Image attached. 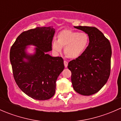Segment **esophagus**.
<instances>
[{
  "instance_id": "obj_1",
  "label": "esophagus",
  "mask_w": 121,
  "mask_h": 121,
  "mask_svg": "<svg viewBox=\"0 0 121 121\" xmlns=\"http://www.w3.org/2000/svg\"><path fill=\"white\" fill-rule=\"evenodd\" d=\"M64 66H65V68L67 67L68 66V62L67 61H64Z\"/></svg>"
}]
</instances>
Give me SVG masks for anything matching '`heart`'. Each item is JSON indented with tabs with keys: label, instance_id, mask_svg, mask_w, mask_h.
I'll return each instance as SVG.
<instances>
[{
	"label": "heart",
	"instance_id": "b5f03b06",
	"mask_svg": "<svg viewBox=\"0 0 121 121\" xmlns=\"http://www.w3.org/2000/svg\"><path fill=\"white\" fill-rule=\"evenodd\" d=\"M88 42V36L85 33L64 30L58 35L57 41L52 42V47L56 54L60 53L64 47V53L68 57L77 58L84 53Z\"/></svg>",
	"mask_w": 121,
	"mask_h": 121
}]
</instances>
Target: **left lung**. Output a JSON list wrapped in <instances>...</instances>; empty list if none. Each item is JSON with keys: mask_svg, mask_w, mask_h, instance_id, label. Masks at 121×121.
Instances as JSON below:
<instances>
[{"mask_svg": "<svg viewBox=\"0 0 121 121\" xmlns=\"http://www.w3.org/2000/svg\"><path fill=\"white\" fill-rule=\"evenodd\" d=\"M74 27L87 34L89 44L82 55L69 62L68 68L71 71L74 90L82 95H91L98 92L109 78L111 46L97 28L80 26Z\"/></svg>", "mask_w": 121, "mask_h": 121, "instance_id": "obj_1", "label": "left lung"}]
</instances>
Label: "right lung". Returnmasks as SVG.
<instances>
[{"label": "right lung", "instance_id": "right-lung-1", "mask_svg": "<svg viewBox=\"0 0 121 121\" xmlns=\"http://www.w3.org/2000/svg\"><path fill=\"white\" fill-rule=\"evenodd\" d=\"M55 34L53 27L30 29L20 34L10 48V60L13 77L20 90L37 100L51 98L56 92V81L64 68L61 57H52ZM30 45L35 46L29 53Z\"/></svg>", "mask_w": 121, "mask_h": 121}]
</instances>
